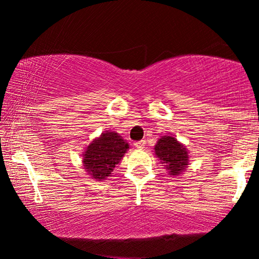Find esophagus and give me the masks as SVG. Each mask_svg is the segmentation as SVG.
Instances as JSON below:
<instances>
[{
  "label": "esophagus",
  "instance_id": "esophagus-1",
  "mask_svg": "<svg viewBox=\"0 0 259 259\" xmlns=\"http://www.w3.org/2000/svg\"><path fill=\"white\" fill-rule=\"evenodd\" d=\"M145 144H146V141L145 140H139V141H136V143H134V146H136L137 148H144Z\"/></svg>",
  "mask_w": 259,
  "mask_h": 259
}]
</instances>
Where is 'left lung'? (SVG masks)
Instances as JSON below:
<instances>
[{"label":"left lung","instance_id":"left-lung-1","mask_svg":"<svg viewBox=\"0 0 259 259\" xmlns=\"http://www.w3.org/2000/svg\"><path fill=\"white\" fill-rule=\"evenodd\" d=\"M155 154L173 176L180 175L189 162L186 148L176 138L162 137L155 145Z\"/></svg>","mask_w":259,"mask_h":259}]
</instances>
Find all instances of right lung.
<instances>
[{
  "label": "right lung",
  "instance_id": "obj_1",
  "mask_svg": "<svg viewBox=\"0 0 259 259\" xmlns=\"http://www.w3.org/2000/svg\"><path fill=\"white\" fill-rule=\"evenodd\" d=\"M128 144L115 132H106L92 141L83 153L84 168L94 179H105L126 153Z\"/></svg>",
  "mask_w": 259,
  "mask_h": 259
}]
</instances>
